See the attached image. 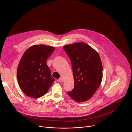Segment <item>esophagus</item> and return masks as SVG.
<instances>
[{
	"label": "esophagus",
	"instance_id": "esophagus-1",
	"mask_svg": "<svg viewBox=\"0 0 132 132\" xmlns=\"http://www.w3.org/2000/svg\"><path fill=\"white\" fill-rule=\"evenodd\" d=\"M59 81L60 82H63V81H64V79H63L62 77H61V78L59 79Z\"/></svg>",
	"mask_w": 132,
	"mask_h": 132
}]
</instances>
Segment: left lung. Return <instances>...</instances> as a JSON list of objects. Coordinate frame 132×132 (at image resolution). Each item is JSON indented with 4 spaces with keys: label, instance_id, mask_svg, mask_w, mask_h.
<instances>
[{
    "label": "left lung",
    "instance_id": "left-lung-1",
    "mask_svg": "<svg viewBox=\"0 0 132 132\" xmlns=\"http://www.w3.org/2000/svg\"><path fill=\"white\" fill-rule=\"evenodd\" d=\"M70 60L75 86L68 92L75 101L89 100L99 87L102 79V65L98 53L87 44L78 42L64 46Z\"/></svg>",
    "mask_w": 132,
    "mask_h": 132
}]
</instances>
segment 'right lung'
I'll use <instances>...</instances> for the list:
<instances>
[{"mask_svg": "<svg viewBox=\"0 0 132 132\" xmlns=\"http://www.w3.org/2000/svg\"><path fill=\"white\" fill-rule=\"evenodd\" d=\"M53 46L34 45L23 54L17 69V80L26 95L33 98L45 95L54 81L46 64L54 51Z\"/></svg>", "mask_w": 132, "mask_h": 132, "instance_id": "obj_1", "label": "right lung"}]
</instances>
